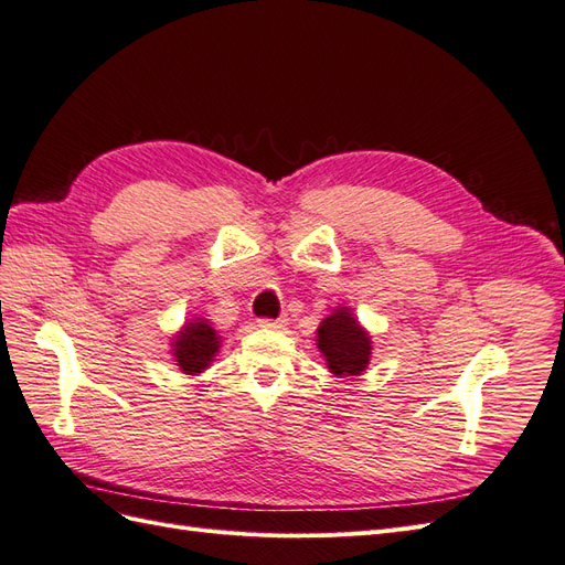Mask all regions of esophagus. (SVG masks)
Segmentation results:
<instances>
[{"instance_id": "1", "label": "esophagus", "mask_w": 565, "mask_h": 565, "mask_svg": "<svg viewBox=\"0 0 565 565\" xmlns=\"http://www.w3.org/2000/svg\"><path fill=\"white\" fill-rule=\"evenodd\" d=\"M285 322H287V318H262L259 320L262 328H270V330H282Z\"/></svg>"}]
</instances>
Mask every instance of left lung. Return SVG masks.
Segmentation results:
<instances>
[{
  "label": "left lung",
  "instance_id": "left-lung-1",
  "mask_svg": "<svg viewBox=\"0 0 565 565\" xmlns=\"http://www.w3.org/2000/svg\"><path fill=\"white\" fill-rule=\"evenodd\" d=\"M370 344L367 332L347 309L334 311L318 328V349L328 358V365L337 377L361 374L370 363Z\"/></svg>",
  "mask_w": 565,
  "mask_h": 565
}]
</instances>
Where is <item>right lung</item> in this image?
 Masks as SVG:
<instances>
[{
    "label": "right lung",
    "instance_id": "1",
    "mask_svg": "<svg viewBox=\"0 0 565 565\" xmlns=\"http://www.w3.org/2000/svg\"><path fill=\"white\" fill-rule=\"evenodd\" d=\"M218 351V337L210 328L207 320L188 322L174 341L177 363L185 374H198L212 363Z\"/></svg>",
    "mask_w": 565,
    "mask_h": 565
}]
</instances>
